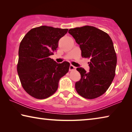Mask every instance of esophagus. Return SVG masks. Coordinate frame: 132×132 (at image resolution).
Wrapping results in <instances>:
<instances>
[{
  "label": "esophagus",
  "mask_w": 132,
  "mask_h": 132,
  "mask_svg": "<svg viewBox=\"0 0 132 132\" xmlns=\"http://www.w3.org/2000/svg\"><path fill=\"white\" fill-rule=\"evenodd\" d=\"M76 69V68L73 65H70V67H69V70L70 71H71V70H74Z\"/></svg>",
  "instance_id": "esophagus-1"
}]
</instances>
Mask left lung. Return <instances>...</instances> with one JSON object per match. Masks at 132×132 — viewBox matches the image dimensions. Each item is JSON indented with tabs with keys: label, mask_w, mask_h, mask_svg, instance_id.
<instances>
[{
	"label": "left lung",
	"mask_w": 132,
	"mask_h": 132,
	"mask_svg": "<svg viewBox=\"0 0 132 132\" xmlns=\"http://www.w3.org/2000/svg\"><path fill=\"white\" fill-rule=\"evenodd\" d=\"M69 33L81 51V56L90 59V71L77 68L81 79L76 82V90L81 97L94 99L106 92L115 76L117 57L109 35L94 27L71 28Z\"/></svg>",
	"instance_id": "left-lung-1"
}]
</instances>
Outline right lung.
Segmentation results:
<instances>
[{
    "label": "right lung",
    "instance_id": "right-lung-1",
    "mask_svg": "<svg viewBox=\"0 0 132 132\" xmlns=\"http://www.w3.org/2000/svg\"><path fill=\"white\" fill-rule=\"evenodd\" d=\"M68 31L42 26L31 29L21 40L17 73L24 90L32 97L41 100L53 95L60 79L69 71V62L57 63L50 57Z\"/></svg>",
    "mask_w": 132,
    "mask_h": 132
}]
</instances>
